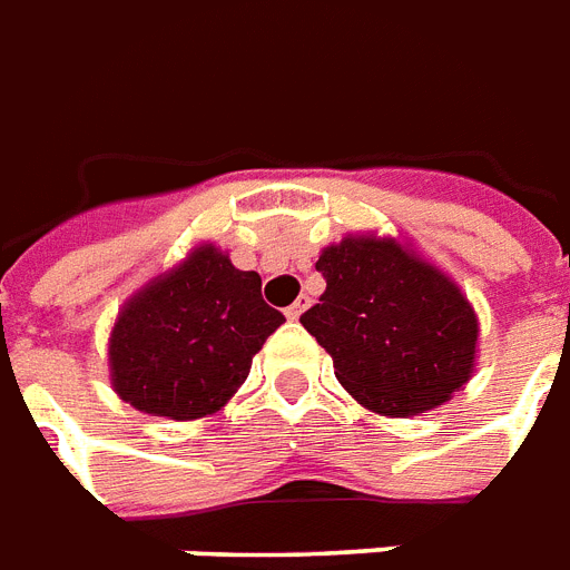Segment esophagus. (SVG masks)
<instances>
[{
  "mask_svg": "<svg viewBox=\"0 0 570 570\" xmlns=\"http://www.w3.org/2000/svg\"><path fill=\"white\" fill-rule=\"evenodd\" d=\"M307 307H311V298H307V295H302L298 302L286 307V316H289V320H298V316H302V313L307 311Z\"/></svg>",
  "mask_w": 570,
  "mask_h": 570,
  "instance_id": "1",
  "label": "esophagus"
}]
</instances>
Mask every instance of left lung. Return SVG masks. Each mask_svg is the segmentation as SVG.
I'll use <instances>...</instances> for the list:
<instances>
[{"mask_svg":"<svg viewBox=\"0 0 570 570\" xmlns=\"http://www.w3.org/2000/svg\"><path fill=\"white\" fill-rule=\"evenodd\" d=\"M316 272L325 293L302 325L361 405L384 416L423 414L468 384L479 325L450 277L375 236L325 248Z\"/></svg>","mask_w":570,"mask_h":570,"instance_id":"8db88e82","label":"left lung"}]
</instances>
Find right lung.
I'll use <instances>...</instances> for the list:
<instances>
[{"mask_svg": "<svg viewBox=\"0 0 570 570\" xmlns=\"http://www.w3.org/2000/svg\"><path fill=\"white\" fill-rule=\"evenodd\" d=\"M257 272H239L213 245L132 295L109 340L111 384L154 416L197 420L248 379L250 361L284 325Z\"/></svg>", "mask_w": 570, "mask_h": 570, "instance_id": "1", "label": "right lung"}]
</instances>
